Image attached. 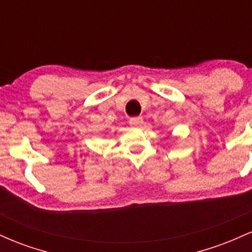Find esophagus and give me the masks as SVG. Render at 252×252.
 Returning <instances> with one entry per match:
<instances>
[{
  "label": "esophagus",
  "mask_w": 252,
  "mask_h": 252,
  "mask_svg": "<svg viewBox=\"0 0 252 252\" xmlns=\"http://www.w3.org/2000/svg\"><path fill=\"white\" fill-rule=\"evenodd\" d=\"M143 123V118L141 116H137V117H131L129 120V124L131 126H140L141 124Z\"/></svg>",
  "instance_id": "obj_1"
}]
</instances>
